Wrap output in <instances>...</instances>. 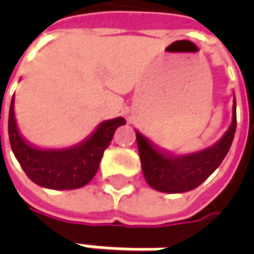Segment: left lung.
Wrapping results in <instances>:
<instances>
[{"label": "left lung", "instance_id": "1", "mask_svg": "<svg viewBox=\"0 0 254 254\" xmlns=\"http://www.w3.org/2000/svg\"><path fill=\"white\" fill-rule=\"evenodd\" d=\"M236 131V99L232 123L223 137L205 150L175 155L157 148L141 132L135 131L142 175L154 190L165 193H182L195 190L216 170L229 151Z\"/></svg>", "mask_w": 254, "mask_h": 254}]
</instances>
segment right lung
I'll list each match as a JSON object with an SVG mask.
<instances>
[{"instance_id":"obj_1","label":"right lung","mask_w":254,"mask_h":254,"mask_svg":"<svg viewBox=\"0 0 254 254\" xmlns=\"http://www.w3.org/2000/svg\"><path fill=\"white\" fill-rule=\"evenodd\" d=\"M11 100L8 134L15 158L28 178L48 190H77L93 180L99 170L103 152L109 147L114 131L126 124L123 117L100 123L82 142L69 148L44 150L28 144L18 131Z\"/></svg>"}]
</instances>
